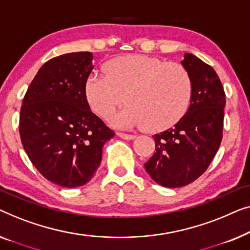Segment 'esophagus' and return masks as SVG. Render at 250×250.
Returning a JSON list of instances; mask_svg holds the SVG:
<instances>
[{"mask_svg": "<svg viewBox=\"0 0 250 250\" xmlns=\"http://www.w3.org/2000/svg\"><path fill=\"white\" fill-rule=\"evenodd\" d=\"M118 136L121 137L122 139H125V140H132L136 138L135 135H129V133H124V132H118Z\"/></svg>", "mask_w": 250, "mask_h": 250, "instance_id": "esophagus-1", "label": "esophagus"}]
</instances>
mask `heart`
Returning a JSON list of instances; mask_svg holds the SVG:
<instances>
[{
	"instance_id": "b5f03b06",
	"label": "heart",
	"mask_w": 250,
	"mask_h": 250,
	"mask_svg": "<svg viewBox=\"0 0 250 250\" xmlns=\"http://www.w3.org/2000/svg\"><path fill=\"white\" fill-rule=\"evenodd\" d=\"M128 104L112 111V126L133 129L148 126L164 130L188 111L192 83L178 63L147 55H125L107 63L106 72L93 71L85 83V96L95 113L105 117L124 100Z\"/></svg>"
}]
</instances>
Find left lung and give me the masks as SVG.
<instances>
[{"label": "left lung", "mask_w": 250, "mask_h": 250, "mask_svg": "<svg viewBox=\"0 0 250 250\" xmlns=\"http://www.w3.org/2000/svg\"><path fill=\"white\" fill-rule=\"evenodd\" d=\"M181 64L192 83L188 111L174 126L153 136L154 155L144 164L156 184L179 188L199 178L214 159L222 140L226 94L215 70L194 54Z\"/></svg>", "instance_id": "left-lung-1"}]
</instances>
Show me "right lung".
<instances>
[{"label": "right lung", "instance_id": "1", "mask_svg": "<svg viewBox=\"0 0 250 250\" xmlns=\"http://www.w3.org/2000/svg\"><path fill=\"white\" fill-rule=\"evenodd\" d=\"M93 69L90 52L56 56L42 65L23 97V148L41 174L61 187L86 185L100 167L104 144L114 137L86 100Z\"/></svg>", "mask_w": 250, "mask_h": 250}]
</instances>
